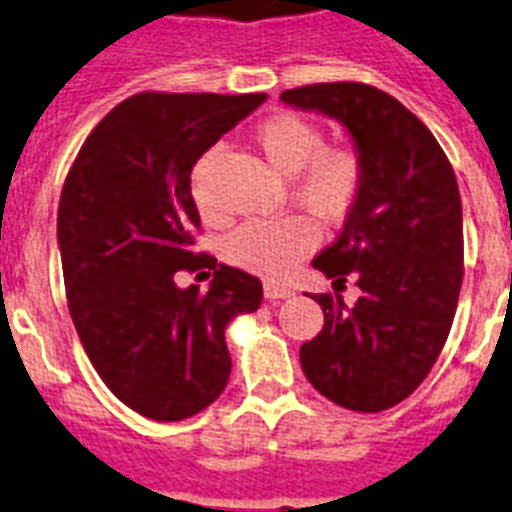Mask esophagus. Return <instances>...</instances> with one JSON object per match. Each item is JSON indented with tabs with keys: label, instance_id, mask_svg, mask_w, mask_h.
<instances>
[{
	"label": "esophagus",
	"instance_id": "1",
	"mask_svg": "<svg viewBox=\"0 0 512 512\" xmlns=\"http://www.w3.org/2000/svg\"><path fill=\"white\" fill-rule=\"evenodd\" d=\"M264 295H266V300H284V297H292L295 292H292L289 287H284V284L266 282L264 284Z\"/></svg>",
	"mask_w": 512,
	"mask_h": 512
}]
</instances>
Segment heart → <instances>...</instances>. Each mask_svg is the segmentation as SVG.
Returning <instances> with one entry per match:
<instances>
[{
  "mask_svg": "<svg viewBox=\"0 0 512 512\" xmlns=\"http://www.w3.org/2000/svg\"><path fill=\"white\" fill-rule=\"evenodd\" d=\"M253 143L271 169L292 176V197L318 223H343L359 205L366 184V161L354 146H325L323 130L297 112H279L256 128ZM212 164L207 153L194 166L192 192L200 210L212 215L205 179ZM318 246V228L305 215L256 220L225 241V259L266 279H282Z\"/></svg>",
  "mask_w": 512,
  "mask_h": 512,
  "instance_id": "heart-1",
  "label": "heart"
}]
</instances>
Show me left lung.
<instances>
[{"label": "left lung", "instance_id": "obj_1", "mask_svg": "<svg viewBox=\"0 0 512 512\" xmlns=\"http://www.w3.org/2000/svg\"><path fill=\"white\" fill-rule=\"evenodd\" d=\"M282 102L336 117L366 161L359 205L312 259L361 297H312L325 323L302 343V372L341 408L382 413L418 390L449 338L464 279L459 184L431 130L382 89L333 81L287 89Z\"/></svg>", "mask_w": 512, "mask_h": 512}]
</instances>
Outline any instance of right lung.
<instances>
[{
  "mask_svg": "<svg viewBox=\"0 0 512 512\" xmlns=\"http://www.w3.org/2000/svg\"><path fill=\"white\" fill-rule=\"evenodd\" d=\"M266 94L125 99L84 140L58 202L71 320L89 361L130 410L171 423L205 410L230 377L225 328L256 312L253 274L194 251L192 169ZM213 271L207 293L176 270Z\"/></svg>",
  "mask_w": 512,
  "mask_h": 512,
  "instance_id": "obj_1",
  "label": "right lung"
}]
</instances>
